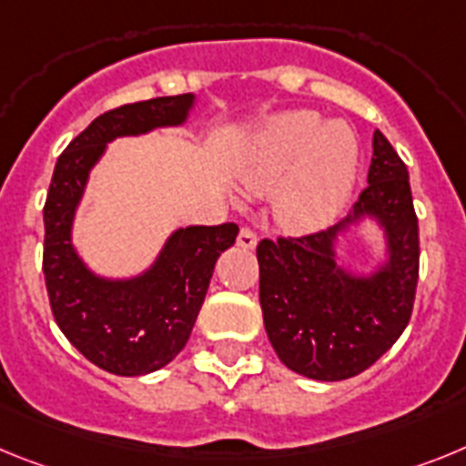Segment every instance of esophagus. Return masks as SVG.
<instances>
[{
	"label": "esophagus",
	"instance_id": "obj_1",
	"mask_svg": "<svg viewBox=\"0 0 466 466\" xmlns=\"http://www.w3.org/2000/svg\"><path fill=\"white\" fill-rule=\"evenodd\" d=\"M237 244L241 246V248H246V250H253V248H256V244H258V234L253 232L250 228H241Z\"/></svg>",
	"mask_w": 466,
	"mask_h": 466
}]
</instances>
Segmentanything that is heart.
I'll return each instance as SVG.
<instances>
[{
  "mask_svg": "<svg viewBox=\"0 0 466 466\" xmlns=\"http://www.w3.org/2000/svg\"><path fill=\"white\" fill-rule=\"evenodd\" d=\"M356 168L359 140L347 124H323L314 110H289L262 124L238 173L253 194L279 187L274 213L283 228L314 232L347 204Z\"/></svg>",
  "mask_w": 466,
  "mask_h": 466,
  "instance_id": "obj_1",
  "label": "heart"
}]
</instances>
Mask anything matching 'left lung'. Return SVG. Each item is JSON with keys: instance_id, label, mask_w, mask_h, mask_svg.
I'll return each instance as SVG.
<instances>
[{"instance_id": "1", "label": "left lung", "mask_w": 466, "mask_h": 466, "mask_svg": "<svg viewBox=\"0 0 466 466\" xmlns=\"http://www.w3.org/2000/svg\"><path fill=\"white\" fill-rule=\"evenodd\" d=\"M373 215L390 260L373 278H351L334 262L337 229ZM260 307L274 351L298 375L323 382L373 366L406 330L420 277V232L408 168L390 140L373 136L368 185L354 210L330 229L262 238Z\"/></svg>"}]
</instances>
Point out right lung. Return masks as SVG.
I'll list each match as a JSON object with an SVG mask.
<instances>
[{
    "mask_svg": "<svg viewBox=\"0 0 466 466\" xmlns=\"http://www.w3.org/2000/svg\"><path fill=\"white\" fill-rule=\"evenodd\" d=\"M192 103V93H183L121 105L96 116L56 161L44 204L42 267L48 302L72 347L107 373H152L183 351L216 260L237 241L234 222L177 229L152 269L128 281H107L88 272L70 244L75 208L105 145L119 136L177 127Z\"/></svg>",
    "mask_w": 466,
    "mask_h": 466,
    "instance_id": "1",
    "label": "right lung"
}]
</instances>
